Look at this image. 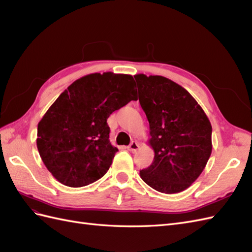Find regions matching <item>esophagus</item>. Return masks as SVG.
I'll use <instances>...</instances> for the list:
<instances>
[{
    "label": "esophagus",
    "instance_id": "34e87169",
    "mask_svg": "<svg viewBox=\"0 0 252 252\" xmlns=\"http://www.w3.org/2000/svg\"><path fill=\"white\" fill-rule=\"evenodd\" d=\"M139 147H140V146H139L138 143H136V142H131L130 145H129V146H128L127 148H128L129 151H136V150L139 149Z\"/></svg>",
    "mask_w": 252,
    "mask_h": 252
}]
</instances>
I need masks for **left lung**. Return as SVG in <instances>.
Masks as SVG:
<instances>
[{
	"label": "left lung",
	"mask_w": 252,
	"mask_h": 252,
	"mask_svg": "<svg viewBox=\"0 0 252 252\" xmlns=\"http://www.w3.org/2000/svg\"><path fill=\"white\" fill-rule=\"evenodd\" d=\"M141 107L149 122L152 164L141 179L157 191H184L200 177L212 151L210 121L194 97L162 75L135 74Z\"/></svg>",
	"instance_id": "8db88e82"
}]
</instances>
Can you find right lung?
<instances>
[{
  "label": "right lung",
  "mask_w": 252,
  "mask_h": 252,
  "mask_svg": "<svg viewBox=\"0 0 252 252\" xmlns=\"http://www.w3.org/2000/svg\"><path fill=\"white\" fill-rule=\"evenodd\" d=\"M130 74L90 73L74 81L37 124L36 146L60 183L83 187L108 171L118 148L109 141L110 114L136 100Z\"/></svg>",
  "instance_id": "obj_1"
}]
</instances>
